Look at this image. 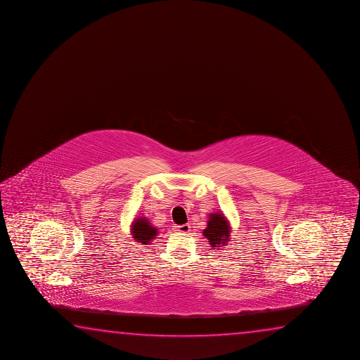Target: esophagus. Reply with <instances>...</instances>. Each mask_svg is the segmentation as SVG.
<instances>
[{"label": "esophagus", "mask_w": 360, "mask_h": 360, "mask_svg": "<svg viewBox=\"0 0 360 360\" xmlns=\"http://www.w3.org/2000/svg\"><path fill=\"white\" fill-rule=\"evenodd\" d=\"M177 230H178V231H181V233H188V231H189V230H191V225H189V224L178 225Z\"/></svg>", "instance_id": "1"}]
</instances>
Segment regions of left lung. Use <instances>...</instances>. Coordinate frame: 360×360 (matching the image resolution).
Returning a JSON list of instances; mask_svg holds the SVG:
<instances>
[{"label":"left lung","instance_id":"8db88e82","mask_svg":"<svg viewBox=\"0 0 360 360\" xmlns=\"http://www.w3.org/2000/svg\"><path fill=\"white\" fill-rule=\"evenodd\" d=\"M203 235L213 248L226 245V241H229V221L221 213L209 214L208 225L203 230Z\"/></svg>","mask_w":360,"mask_h":360}]
</instances>
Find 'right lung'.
<instances>
[{
  "mask_svg": "<svg viewBox=\"0 0 360 360\" xmlns=\"http://www.w3.org/2000/svg\"><path fill=\"white\" fill-rule=\"evenodd\" d=\"M157 229L153 225L147 220L145 217L136 218L131 226V235L132 238L142 245H148L151 243V240L155 239L157 236Z\"/></svg>",
  "mask_w": 360,
  "mask_h": 360,
  "instance_id": "add662e5",
  "label": "right lung"
}]
</instances>
